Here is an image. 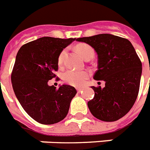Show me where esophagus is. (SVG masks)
I'll return each mask as SVG.
<instances>
[{
  "instance_id": "34e87169",
  "label": "esophagus",
  "mask_w": 150,
  "mask_h": 150,
  "mask_svg": "<svg viewBox=\"0 0 150 150\" xmlns=\"http://www.w3.org/2000/svg\"><path fill=\"white\" fill-rule=\"evenodd\" d=\"M76 91H77V92H78V93H80V92L82 91L83 89L82 88H77V89H76Z\"/></svg>"
}]
</instances>
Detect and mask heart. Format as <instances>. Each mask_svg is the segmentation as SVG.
<instances>
[{
  "instance_id": "obj_1",
  "label": "heart",
  "mask_w": 150,
  "mask_h": 150,
  "mask_svg": "<svg viewBox=\"0 0 150 150\" xmlns=\"http://www.w3.org/2000/svg\"><path fill=\"white\" fill-rule=\"evenodd\" d=\"M76 51L83 58L86 59L89 56H94V49L87 44H79L76 46ZM67 54V50H63L61 51L58 56V64L61 66L63 64L64 58ZM90 73L87 70H73L69 69L63 74V80L68 84L74 86V87H81L84 84L87 79L89 77Z\"/></svg>"
}]
</instances>
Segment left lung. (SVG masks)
Instances as JSON below:
<instances>
[{
    "label": "left lung",
    "mask_w": 150,
    "mask_h": 150,
    "mask_svg": "<svg viewBox=\"0 0 150 150\" xmlns=\"http://www.w3.org/2000/svg\"><path fill=\"white\" fill-rule=\"evenodd\" d=\"M94 48L98 69L94 79L105 81V87H91L94 97L87 102L93 115L104 122H115L126 115L136 102L139 91L142 63L128 39L100 34L76 39Z\"/></svg>",
    "instance_id": "obj_1"
}]
</instances>
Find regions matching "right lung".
Returning <instances> with one entry per match:
<instances>
[{
	"label": "right lung",
	"mask_w": 150,
	"mask_h": 150,
	"mask_svg": "<svg viewBox=\"0 0 150 150\" xmlns=\"http://www.w3.org/2000/svg\"><path fill=\"white\" fill-rule=\"evenodd\" d=\"M75 39L42 37L23 45L17 53L11 76L13 90L26 113L39 123L63 120L76 95V89L69 85L58 89L48 85L56 76L59 55Z\"/></svg>",
	"instance_id": "right-lung-1"
}]
</instances>
